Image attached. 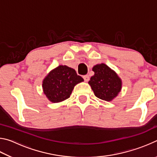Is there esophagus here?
Segmentation results:
<instances>
[{"label": "esophagus", "instance_id": "34e87169", "mask_svg": "<svg viewBox=\"0 0 157 157\" xmlns=\"http://www.w3.org/2000/svg\"><path fill=\"white\" fill-rule=\"evenodd\" d=\"M83 78L85 82H88L89 80V76L88 75H85L83 76Z\"/></svg>", "mask_w": 157, "mask_h": 157}]
</instances>
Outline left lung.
Segmentation results:
<instances>
[{
  "instance_id": "obj_1",
  "label": "left lung",
  "mask_w": 157,
  "mask_h": 157,
  "mask_svg": "<svg viewBox=\"0 0 157 157\" xmlns=\"http://www.w3.org/2000/svg\"><path fill=\"white\" fill-rule=\"evenodd\" d=\"M95 73L89 82L97 98L106 101L112 100L121 91L122 82L117 74L105 63L93 68Z\"/></svg>"
}]
</instances>
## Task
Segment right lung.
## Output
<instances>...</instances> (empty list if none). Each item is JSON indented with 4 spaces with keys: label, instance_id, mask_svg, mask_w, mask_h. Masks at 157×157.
<instances>
[{
    "label": "right lung",
    "instance_id": "obj_1",
    "mask_svg": "<svg viewBox=\"0 0 157 157\" xmlns=\"http://www.w3.org/2000/svg\"><path fill=\"white\" fill-rule=\"evenodd\" d=\"M84 79L73 68L59 66L48 73L43 81L44 93L50 102H59L70 97L74 86Z\"/></svg>",
    "mask_w": 157,
    "mask_h": 157
}]
</instances>
